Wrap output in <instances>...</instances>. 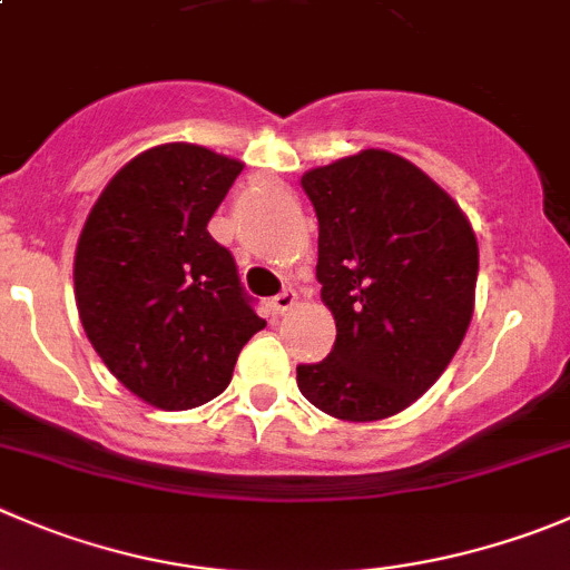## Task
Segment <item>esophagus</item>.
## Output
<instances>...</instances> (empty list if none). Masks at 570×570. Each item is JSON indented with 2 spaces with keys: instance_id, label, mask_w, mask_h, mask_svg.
<instances>
[{
  "instance_id": "34e87169",
  "label": "esophagus",
  "mask_w": 570,
  "mask_h": 570,
  "mask_svg": "<svg viewBox=\"0 0 570 570\" xmlns=\"http://www.w3.org/2000/svg\"><path fill=\"white\" fill-rule=\"evenodd\" d=\"M296 299H299V296H296V291L294 288H285V291H282V294H276L274 299H271V311H274L276 316H282V313H288L291 307L296 305Z\"/></svg>"
}]
</instances>
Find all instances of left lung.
<instances>
[{
	"label": "left lung",
	"mask_w": 570,
	"mask_h": 570,
	"mask_svg": "<svg viewBox=\"0 0 570 570\" xmlns=\"http://www.w3.org/2000/svg\"><path fill=\"white\" fill-rule=\"evenodd\" d=\"M302 189L318 218L316 279L335 344L324 361L296 366V383L335 420H386L422 397L462 346L479 279L475 232L431 176L389 150L313 167Z\"/></svg>",
	"instance_id": "8db88e82"
}]
</instances>
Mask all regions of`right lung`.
Wrapping results in <instances>:
<instances>
[{
	"label": "right lung",
	"instance_id": "add662e5",
	"mask_svg": "<svg viewBox=\"0 0 570 570\" xmlns=\"http://www.w3.org/2000/svg\"><path fill=\"white\" fill-rule=\"evenodd\" d=\"M240 170L200 145H156L106 184L80 232V324L108 372L156 409L218 397L265 327L235 257L207 232Z\"/></svg>",
	"mask_w": 570,
	"mask_h": 570
}]
</instances>
